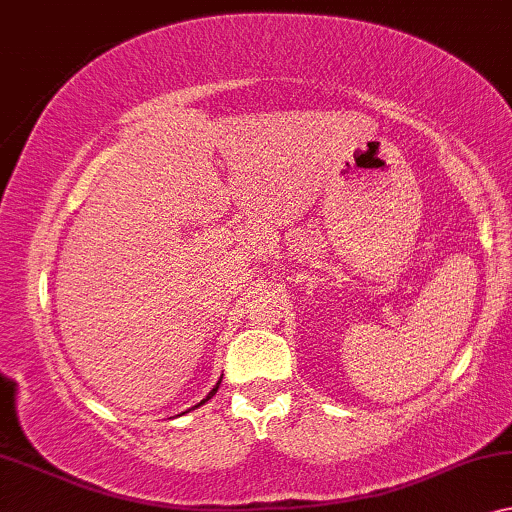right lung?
Segmentation results:
<instances>
[{"instance_id": "1", "label": "right lung", "mask_w": 512, "mask_h": 512, "mask_svg": "<svg viewBox=\"0 0 512 512\" xmlns=\"http://www.w3.org/2000/svg\"><path fill=\"white\" fill-rule=\"evenodd\" d=\"M220 383H222V378L218 380V383H215V387H213V390H211V392H208V397H206V399H201V401L197 403V406H192L190 410H194V408H199V406H201V403H206L208 399H211V397H213V394H215V392H218V387H220ZM190 410H185V413H190Z\"/></svg>"}]
</instances>
